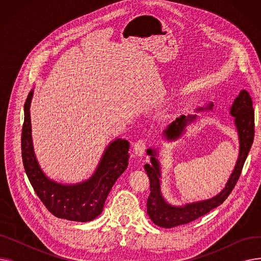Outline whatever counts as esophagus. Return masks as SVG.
Here are the masks:
<instances>
[{"label": "esophagus", "instance_id": "34e87169", "mask_svg": "<svg viewBox=\"0 0 261 261\" xmlns=\"http://www.w3.org/2000/svg\"><path fill=\"white\" fill-rule=\"evenodd\" d=\"M146 147H147V142L145 140H139L134 144V153L139 156L144 155L146 151Z\"/></svg>", "mask_w": 261, "mask_h": 261}]
</instances>
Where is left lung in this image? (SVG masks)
Masks as SVG:
<instances>
[{
  "mask_svg": "<svg viewBox=\"0 0 261 261\" xmlns=\"http://www.w3.org/2000/svg\"><path fill=\"white\" fill-rule=\"evenodd\" d=\"M212 107L213 105H211L208 109H212ZM230 114L235 117V123L239 134V158L224 189L220 194L210 200L186 204L184 206H172V205L168 204L161 194L160 164L154 158L156 155V151L152 149L147 150V153L151 155V165L146 164L144 166L150 180V195L147 200V213L154 224L161 227L170 228L189 223L222 204L229 196L231 190L234 189L254 141V109L252 98L248 91L242 90L240 92L230 108ZM196 117V115H189L188 117L182 115L180 118H176L175 121L171 122V125L168 126L164 134L167 136L168 140L177 139L182 134L186 122L193 121Z\"/></svg>",
  "mask_w": 261,
  "mask_h": 261,
  "instance_id": "1",
  "label": "left lung"
}]
</instances>
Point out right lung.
Returning a JSON list of instances; mask_svg holds the SVG:
<instances>
[{
	"label": "right lung",
	"mask_w": 261,
	"mask_h": 261,
	"mask_svg": "<svg viewBox=\"0 0 261 261\" xmlns=\"http://www.w3.org/2000/svg\"><path fill=\"white\" fill-rule=\"evenodd\" d=\"M32 97L33 91L24 105L21 135L22 161L27 177L39 199L54 216L71 221H92L101 214L110 190L128 167L129 142L118 139L110 144L90 180L76 185L57 184L40 169L34 154L30 114Z\"/></svg>",
	"instance_id": "1"
}]
</instances>
